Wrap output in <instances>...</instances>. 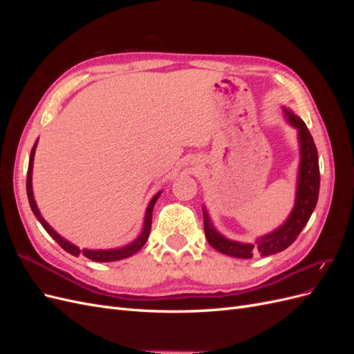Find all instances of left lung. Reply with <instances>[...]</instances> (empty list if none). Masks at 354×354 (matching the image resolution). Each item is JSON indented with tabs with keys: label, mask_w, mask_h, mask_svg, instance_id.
<instances>
[{
	"label": "left lung",
	"mask_w": 354,
	"mask_h": 354,
	"mask_svg": "<svg viewBox=\"0 0 354 354\" xmlns=\"http://www.w3.org/2000/svg\"><path fill=\"white\" fill-rule=\"evenodd\" d=\"M286 122L297 130L298 145H299V165L297 176V190L294 208L289 212L286 220L279 227L273 232L263 234L257 238L255 243H246L227 239L226 236L214 227V224L208 216L205 207H202L203 212V229H205V238L214 250L221 254H226L236 259H252L255 254L261 257L273 255L286 250L297 236L304 229L310 216L317 203L320 174H319V160L317 149L315 146L313 137L310 134L307 125L301 118H298L291 109L282 108Z\"/></svg>",
	"instance_id": "left-lung-1"
}]
</instances>
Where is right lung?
<instances>
[{
    "label": "right lung",
    "mask_w": 354,
    "mask_h": 354,
    "mask_svg": "<svg viewBox=\"0 0 354 354\" xmlns=\"http://www.w3.org/2000/svg\"><path fill=\"white\" fill-rule=\"evenodd\" d=\"M38 146V140L34 143V147H32L30 151V156H29V167H28V178H26V192H28V199H29V205H30V209L32 212H34V216L37 217V220L41 223V226L44 227L47 230V233L50 234V236L55 239L63 250H65L66 252L78 257L80 254L85 255L87 259L93 260V261H100V263H109V261H118V260H124L127 259V257H131L134 255L137 251H140L143 248V245L146 243L147 238H149V233H151V226H152V211H153V207L155 203L158 201V198L160 196V194H162V190L158 192V194L151 199V202H149V205L146 208V212H145V220H143V229L140 232V234L138 236L130 242L127 243L124 246H120V248H109V250H88V248H84V250H80V246H77L75 243L69 242L68 239H65L63 236H60V234L53 229L50 224L44 220V217L41 216V212L38 209V205L35 202V198H34V189H32V169H34V156H35V149Z\"/></svg>",
    "instance_id": "obj_1"
}]
</instances>
